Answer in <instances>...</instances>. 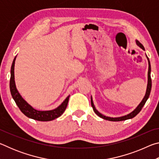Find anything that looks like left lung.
Segmentation results:
<instances>
[{
  "mask_svg": "<svg viewBox=\"0 0 159 159\" xmlns=\"http://www.w3.org/2000/svg\"><path fill=\"white\" fill-rule=\"evenodd\" d=\"M136 42V44L138 45V46L142 48L143 50H145L144 48L143 45H142L140 43H139L138 40H136L135 41ZM146 57L147 59L148 60V64H149V69H148V80H147V90H146V93H145V95L144 97V98L142 99V100L141 101L140 103L139 104V105L136 107L135 109H134L133 111L130 112V114H128L127 115H125V116H120V117H109V116H104L102 114H101L100 112H99L97 109L95 108V105H94V103H93V98H92V96H91V105L93 107V111H95V114L99 116L102 118H103V119H105L107 120H111V121H120V120H128V119H130V118H133L134 116H135L136 115L138 114V113H139V111H141L142 107H144V105L146 103L147 100L149 98V95H150V93H151V90H152V79H151V64H150V61L149 60V58L146 55Z\"/></svg>",
  "mask_w": 159,
  "mask_h": 159,
  "instance_id": "left-lung-1",
  "label": "left lung"
}]
</instances>
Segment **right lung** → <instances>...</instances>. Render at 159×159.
I'll return each instance as SVG.
<instances>
[{"label": "right lung", "instance_id": "obj_1", "mask_svg": "<svg viewBox=\"0 0 159 159\" xmlns=\"http://www.w3.org/2000/svg\"><path fill=\"white\" fill-rule=\"evenodd\" d=\"M16 57H17V56L13 60L11 71H10V89L12 98L15 100L16 104L21 110V111L28 118L39 120V121H50V120H52L55 118L60 117L63 114L64 111H65L67 104H68L70 95L67 97L62 103L55 109L49 110V111H39V110L33 108L30 104H28L26 101L24 99L20 93L18 92L17 88H16L14 71Z\"/></svg>", "mask_w": 159, "mask_h": 159}]
</instances>
